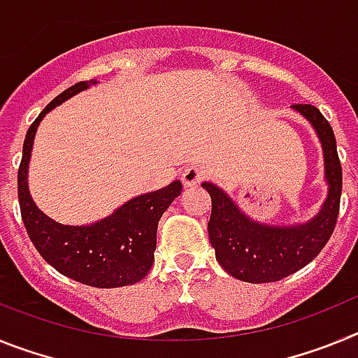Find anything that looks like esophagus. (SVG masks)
Here are the masks:
<instances>
[{
	"instance_id": "esophagus-1",
	"label": "esophagus",
	"mask_w": 358,
	"mask_h": 358,
	"mask_svg": "<svg viewBox=\"0 0 358 358\" xmlns=\"http://www.w3.org/2000/svg\"><path fill=\"white\" fill-rule=\"evenodd\" d=\"M204 176H206V173H204V170H202L201 166H195V164H192V166H186L181 173L182 185H185L186 188H192V186L201 185V181L204 179Z\"/></svg>"
}]
</instances>
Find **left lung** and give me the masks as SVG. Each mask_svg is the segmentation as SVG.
Returning <instances> with one entry per match:
<instances>
[{
  "instance_id": "1",
  "label": "left lung",
  "mask_w": 358,
  "mask_h": 358,
  "mask_svg": "<svg viewBox=\"0 0 358 358\" xmlns=\"http://www.w3.org/2000/svg\"><path fill=\"white\" fill-rule=\"evenodd\" d=\"M315 129L324 154L328 197L312 220L297 226H267L242 213L226 192L213 182H202L211 197L208 235L220 267L236 280L271 283L305 267L322 251L337 224L343 192L337 143L328 120L310 103L292 106Z\"/></svg>"
}]
</instances>
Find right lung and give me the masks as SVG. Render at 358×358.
<instances>
[{
  "label": "right lung",
  "instance_id": "1",
  "mask_svg": "<svg viewBox=\"0 0 358 358\" xmlns=\"http://www.w3.org/2000/svg\"><path fill=\"white\" fill-rule=\"evenodd\" d=\"M96 84L84 80L55 96L31 123L23 143L17 172L21 217L31 243L55 271L71 280L98 289L134 285L154 264L157 222L182 192L181 181L131 199L103 220L91 226H64L44 215L28 192V163L41 120L73 94Z\"/></svg>",
  "mask_w": 358,
  "mask_h": 358
}]
</instances>
